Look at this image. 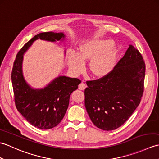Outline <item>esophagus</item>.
<instances>
[{
	"mask_svg": "<svg viewBox=\"0 0 159 159\" xmlns=\"http://www.w3.org/2000/svg\"><path fill=\"white\" fill-rule=\"evenodd\" d=\"M86 84L84 83V82H82L80 84V85H79V89H80V90H84L85 89V88H86Z\"/></svg>",
	"mask_w": 159,
	"mask_h": 159,
	"instance_id": "obj_1",
	"label": "esophagus"
}]
</instances>
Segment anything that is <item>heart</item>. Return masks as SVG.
I'll list each match as a JSON object with an SVG mask.
<instances>
[{"mask_svg": "<svg viewBox=\"0 0 159 159\" xmlns=\"http://www.w3.org/2000/svg\"><path fill=\"white\" fill-rule=\"evenodd\" d=\"M109 39H94L83 43L79 48V54L72 52L68 57L70 70L76 74L85 70V62L91 61L89 68L94 76L102 78L107 76L113 67L116 48Z\"/></svg>", "mask_w": 159, "mask_h": 159, "instance_id": "heart-1", "label": "heart"}]
</instances>
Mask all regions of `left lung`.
<instances>
[{
  "instance_id": "left-lung-1",
  "label": "left lung",
  "mask_w": 159,
  "mask_h": 159,
  "mask_svg": "<svg viewBox=\"0 0 159 159\" xmlns=\"http://www.w3.org/2000/svg\"><path fill=\"white\" fill-rule=\"evenodd\" d=\"M145 72L142 55L130 45L107 76L86 81L85 106L96 126L113 130L126 122L140 104Z\"/></svg>"
}]
</instances>
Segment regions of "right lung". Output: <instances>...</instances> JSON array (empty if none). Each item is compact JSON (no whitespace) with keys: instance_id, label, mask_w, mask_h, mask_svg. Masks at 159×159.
Wrapping results in <instances>:
<instances>
[{"instance_id":"1","label":"right lung","mask_w":159,"mask_h":159,"mask_svg":"<svg viewBox=\"0 0 159 159\" xmlns=\"http://www.w3.org/2000/svg\"><path fill=\"white\" fill-rule=\"evenodd\" d=\"M62 38L63 33H39L22 46L13 62L11 81L16 109L30 124L40 129H50L61 122L68 107L71 93L81 81L76 78L59 76L45 88L33 89L22 76L23 54L36 39L55 42Z\"/></svg>"}]
</instances>
